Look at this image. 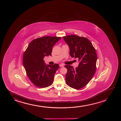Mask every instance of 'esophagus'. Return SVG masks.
Here are the masks:
<instances>
[{
	"instance_id": "1",
	"label": "esophagus",
	"mask_w": 121,
	"mask_h": 121,
	"mask_svg": "<svg viewBox=\"0 0 121 121\" xmlns=\"http://www.w3.org/2000/svg\"><path fill=\"white\" fill-rule=\"evenodd\" d=\"M59 66L60 67H62L64 66V64H60Z\"/></svg>"
}]
</instances>
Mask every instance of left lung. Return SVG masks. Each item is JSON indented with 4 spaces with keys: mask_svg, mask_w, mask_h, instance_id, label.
I'll use <instances>...</instances> for the list:
<instances>
[{
    "mask_svg": "<svg viewBox=\"0 0 121 121\" xmlns=\"http://www.w3.org/2000/svg\"><path fill=\"white\" fill-rule=\"evenodd\" d=\"M70 48L71 57L78 58L79 64L75 69L70 65L65 67L67 85L75 89H80L88 83L95 73L97 55L92 43L87 38L74 35L63 36Z\"/></svg>",
    "mask_w": 121,
    "mask_h": 121,
    "instance_id": "left-lung-1",
    "label": "left lung"
}]
</instances>
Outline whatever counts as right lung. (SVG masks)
Masks as SVG:
<instances>
[{
    "label": "right lung",
    "mask_w": 121,
    "mask_h": 121,
    "mask_svg": "<svg viewBox=\"0 0 121 121\" xmlns=\"http://www.w3.org/2000/svg\"><path fill=\"white\" fill-rule=\"evenodd\" d=\"M60 37L43 36L33 40L24 52L23 63L27 76L34 85L44 88L53 83L58 64L46 65L43 58L51 56L52 48Z\"/></svg>",
    "instance_id": "right-lung-1"
}]
</instances>
